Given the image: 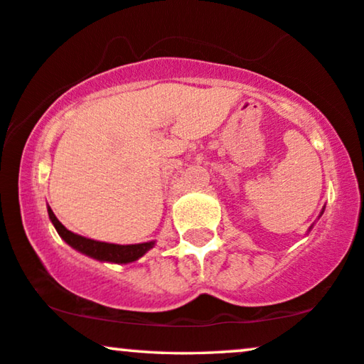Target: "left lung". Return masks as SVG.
Returning a JSON list of instances; mask_svg holds the SVG:
<instances>
[{
	"label": "left lung",
	"mask_w": 364,
	"mask_h": 364,
	"mask_svg": "<svg viewBox=\"0 0 364 364\" xmlns=\"http://www.w3.org/2000/svg\"><path fill=\"white\" fill-rule=\"evenodd\" d=\"M323 212H325V208H323V210H321V213H320V217L323 215ZM320 217H318V218H320ZM311 228H313V225H311L310 228H308V232H310V230H311Z\"/></svg>",
	"instance_id": "1"
}]
</instances>
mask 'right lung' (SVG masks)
I'll return each instance as SVG.
<instances>
[{
  "mask_svg": "<svg viewBox=\"0 0 364 364\" xmlns=\"http://www.w3.org/2000/svg\"><path fill=\"white\" fill-rule=\"evenodd\" d=\"M48 215L49 220L53 222L54 228L59 233V237L68 243L69 247H73L74 250H77L82 255L91 257L94 260L106 262V263H131L136 262L139 258L146 255V253L154 248L156 242H144L136 243V245H116V243H107V242H97L92 238H86L82 235H77L71 230H68L61 222L58 220L51 207L48 205Z\"/></svg>",
  "mask_w": 364,
  "mask_h": 364,
  "instance_id": "add662e5",
  "label": "right lung"
}]
</instances>
